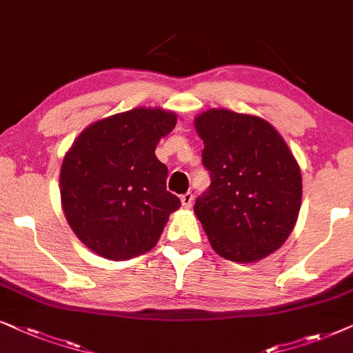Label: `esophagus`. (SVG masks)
Returning <instances> with one entry per match:
<instances>
[{
    "instance_id": "1",
    "label": "esophagus",
    "mask_w": 353,
    "mask_h": 353,
    "mask_svg": "<svg viewBox=\"0 0 353 353\" xmlns=\"http://www.w3.org/2000/svg\"><path fill=\"white\" fill-rule=\"evenodd\" d=\"M181 201H182V206L189 210V208H192V205H194V195H192L190 192H187V194L181 196Z\"/></svg>"
}]
</instances>
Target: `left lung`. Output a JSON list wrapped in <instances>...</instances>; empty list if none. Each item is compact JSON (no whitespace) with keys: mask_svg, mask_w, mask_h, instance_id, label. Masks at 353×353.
<instances>
[{"mask_svg":"<svg viewBox=\"0 0 353 353\" xmlns=\"http://www.w3.org/2000/svg\"><path fill=\"white\" fill-rule=\"evenodd\" d=\"M211 185L194 211L213 250L237 263L279 250L297 223L302 174L278 130L263 117L224 108L194 119Z\"/></svg>","mask_w":353,"mask_h":353,"instance_id":"1","label":"left lung"}]
</instances>
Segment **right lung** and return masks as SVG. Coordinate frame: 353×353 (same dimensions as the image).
Returning <instances> with one entry per match:
<instances>
[{
    "label": "right lung",
    "mask_w": 353,
    "mask_h": 353,
    "mask_svg": "<svg viewBox=\"0 0 353 353\" xmlns=\"http://www.w3.org/2000/svg\"><path fill=\"white\" fill-rule=\"evenodd\" d=\"M176 122L174 111L134 108L93 122L64 154L61 206L97 255L112 261L143 255L179 210L181 200L166 190L168 168L154 154Z\"/></svg>",
    "instance_id": "1"
}]
</instances>
